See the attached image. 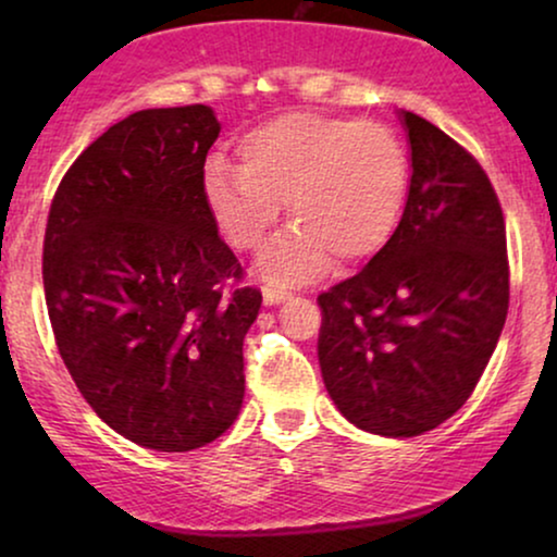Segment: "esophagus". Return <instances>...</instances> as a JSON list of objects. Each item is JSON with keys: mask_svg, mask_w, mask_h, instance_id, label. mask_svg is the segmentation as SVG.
I'll return each mask as SVG.
<instances>
[{"mask_svg": "<svg viewBox=\"0 0 557 557\" xmlns=\"http://www.w3.org/2000/svg\"><path fill=\"white\" fill-rule=\"evenodd\" d=\"M288 296H292V294H288L286 288H281V286H263L265 307H276V304H284Z\"/></svg>", "mask_w": 557, "mask_h": 557, "instance_id": "obj_1", "label": "esophagus"}]
</instances>
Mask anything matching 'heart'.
Listing matches in <instances>:
<instances>
[{
  "label": "heart",
  "mask_w": 557,
  "mask_h": 557,
  "mask_svg": "<svg viewBox=\"0 0 557 557\" xmlns=\"http://www.w3.org/2000/svg\"><path fill=\"white\" fill-rule=\"evenodd\" d=\"M410 187L408 151L393 128L322 113H286L238 141V170L212 159L202 200L227 246H261L286 202L296 225L269 243L258 276L276 286L307 284L332 256L364 263L398 231Z\"/></svg>",
  "instance_id": "obj_1"
}]
</instances>
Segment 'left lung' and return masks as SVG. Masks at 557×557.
Here are the masks:
<instances>
[{"mask_svg": "<svg viewBox=\"0 0 557 557\" xmlns=\"http://www.w3.org/2000/svg\"><path fill=\"white\" fill-rule=\"evenodd\" d=\"M410 147L403 220L383 253L319 296V368L357 429L413 438L482 377L509 307L505 218L490 177L431 121L398 113Z\"/></svg>", "mask_w": 557, "mask_h": 557, "instance_id": "obj_1", "label": "left lung"}]
</instances>
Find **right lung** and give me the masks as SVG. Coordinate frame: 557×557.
Instances as JSON below:
<instances>
[{"label":"right lung","instance_id":"right-lung-1","mask_svg":"<svg viewBox=\"0 0 557 557\" xmlns=\"http://www.w3.org/2000/svg\"><path fill=\"white\" fill-rule=\"evenodd\" d=\"M210 106L136 111L98 136L52 197L45 301L67 372L103 423L154 451L231 429L261 292L202 200Z\"/></svg>","mask_w":557,"mask_h":557}]
</instances>
